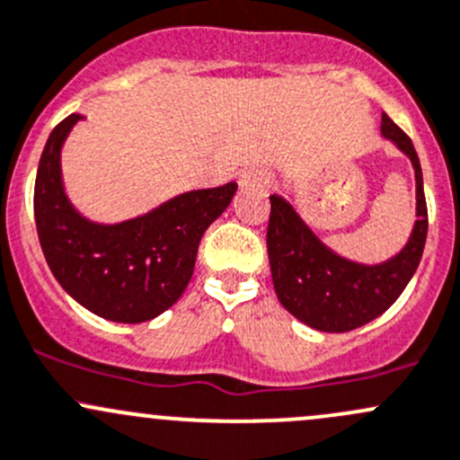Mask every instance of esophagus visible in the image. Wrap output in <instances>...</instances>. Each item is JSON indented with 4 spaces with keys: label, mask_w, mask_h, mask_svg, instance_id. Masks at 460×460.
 I'll list each match as a JSON object with an SVG mask.
<instances>
[{
    "label": "esophagus",
    "mask_w": 460,
    "mask_h": 460,
    "mask_svg": "<svg viewBox=\"0 0 460 460\" xmlns=\"http://www.w3.org/2000/svg\"><path fill=\"white\" fill-rule=\"evenodd\" d=\"M270 182V176L262 169H246L240 176V187L243 190H267Z\"/></svg>",
    "instance_id": "obj_1"
}]
</instances>
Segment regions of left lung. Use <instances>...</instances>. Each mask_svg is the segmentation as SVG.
I'll list each match as a JSON object with an SVG mask.
<instances>
[{"mask_svg":"<svg viewBox=\"0 0 460 460\" xmlns=\"http://www.w3.org/2000/svg\"><path fill=\"white\" fill-rule=\"evenodd\" d=\"M381 134L412 161L417 178V222L408 244L381 264H359L328 249L282 196H270L267 249L279 304L306 326L348 332L388 311L421 262L428 238L423 173L408 134L388 114Z\"/></svg>","mask_w":460,"mask_h":460,"instance_id":"8db88e82","label":"left lung"}]
</instances>
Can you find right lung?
I'll return each instance as SVG.
<instances>
[{
    "label": "right lung",
    "instance_id": "right-lung-1",
    "mask_svg": "<svg viewBox=\"0 0 460 460\" xmlns=\"http://www.w3.org/2000/svg\"><path fill=\"white\" fill-rule=\"evenodd\" d=\"M81 119L61 120L43 147L35 181L39 244L57 282L90 313L120 323L149 322L185 293L202 234L238 185L181 193L116 225L92 222L72 207L61 181V147Z\"/></svg>",
    "mask_w": 460,
    "mask_h": 460
}]
</instances>
